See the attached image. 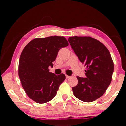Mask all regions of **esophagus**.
Listing matches in <instances>:
<instances>
[{"label": "esophagus", "instance_id": "1", "mask_svg": "<svg viewBox=\"0 0 126 126\" xmlns=\"http://www.w3.org/2000/svg\"><path fill=\"white\" fill-rule=\"evenodd\" d=\"M65 77H66V78H67V79H68V78H69L70 77H71V76H69L65 75Z\"/></svg>", "mask_w": 126, "mask_h": 126}]
</instances>
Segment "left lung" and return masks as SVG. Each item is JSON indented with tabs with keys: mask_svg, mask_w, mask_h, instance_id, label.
<instances>
[{
	"mask_svg": "<svg viewBox=\"0 0 126 126\" xmlns=\"http://www.w3.org/2000/svg\"><path fill=\"white\" fill-rule=\"evenodd\" d=\"M68 42L79 61L87 67L86 78L77 77L78 83L72 87L74 95L85 102H91L105 93L111 82L114 64L108 49L90 37L74 36Z\"/></svg>",
	"mask_w": 126,
	"mask_h": 126,
	"instance_id": "obj_1",
	"label": "left lung"
}]
</instances>
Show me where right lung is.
<instances>
[{
  "label": "right lung",
  "instance_id": "1",
  "mask_svg": "<svg viewBox=\"0 0 126 126\" xmlns=\"http://www.w3.org/2000/svg\"><path fill=\"white\" fill-rule=\"evenodd\" d=\"M69 45L64 37L51 36L34 39L21 53L18 74L23 89L30 98L38 103H45L54 98L59 86L65 79L62 73L49 72L61 48Z\"/></svg>",
  "mask_w": 126,
  "mask_h": 126
}]
</instances>
